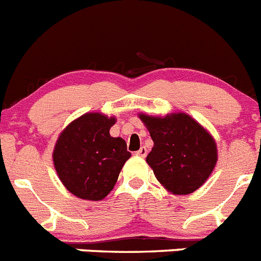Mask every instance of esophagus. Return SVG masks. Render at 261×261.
I'll return each instance as SVG.
<instances>
[{
    "mask_svg": "<svg viewBox=\"0 0 261 261\" xmlns=\"http://www.w3.org/2000/svg\"><path fill=\"white\" fill-rule=\"evenodd\" d=\"M136 154L140 155V157H146V154H148V150H146V148H144V146H142V148H140L139 150L136 152Z\"/></svg>",
    "mask_w": 261,
    "mask_h": 261,
    "instance_id": "34e87169",
    "label": "esophagus"
}]
</instances>
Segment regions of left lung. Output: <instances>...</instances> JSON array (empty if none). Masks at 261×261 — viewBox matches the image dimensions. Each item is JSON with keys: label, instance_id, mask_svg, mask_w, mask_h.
I'll use <instances>...</instances> for the list:
<instances>
[{"label": "left lung", "instance_id": "left-lung-1", "mask_svg": "<svg viewBox=\"0 0 261 261\" xmlns=\"http://www.w3.org/2000/svg\"><path fill=\"white\" fill-rule=\"evenodd\" d=\"M139 117L154 142L146 162L158 182L174 195L198 190L218 161L217 142L208 130L185 112Z\"/></svg>", "mask_w": 261, "mask_h": 261}]
</instances>
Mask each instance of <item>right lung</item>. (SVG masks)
I'll use <instances>...</instances> for the list:
<instances>
[{
    "mask_svg": "<svg viewBox=\"0 0 261 261\" xmlns=\"http://www.w3.org/2000/svg\"><path fill=\"white\" fill-rule=\"evenodd\" d=\"M116 117L88 112L71 121L55 142L53 161L64 188L80 199L101 200L130 158L126 142L109 135Z\"/></svg>",
    "mask_w": 261,
    "mask_h": 261,
    "instance_id": "obj_1",
    "label": "right lung"
}]
</instances>
